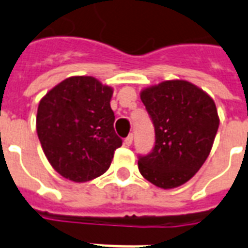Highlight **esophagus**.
Instances as JSON below:
<instances>
[{"label": "esophagus", "instance_id": "34e87169", "mask_svg": "<svg viewBox=\"0 0 248 248\" xmlns=\"http://www.w3.org/2000/svg\"><path fill=\"white\" fill-rule=\"evenodd\" d=\"M132 140H134V135H132V134H130V135H128L127 138L124 139V145H126V147H130V145L132 144Z\"/></svg>", "mask_w": 248, "mask_h": 248}]
</instances>
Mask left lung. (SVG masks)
Returning a JSON list of instances; mask_svg holds the SVG:
<instances>
[{
    "instance_id": "1",
    "label": "left lung",
    "mask_w": 248,
    "mask_h": 248,
    "mask_svg": "<svg viewBox=\"0 0 248 248\" xmlns=\"http://www.w3.org/2000/svg\"><path fill=\"white\" fill-rule=\"evenodd\" d=\"M140 99L155 134L151 153L139 155L140 173L159 188H176L196 175L211 152L219 128L215 103L181 79L148 87Z\"/></svg>"
}]
</instances>
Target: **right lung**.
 Returning a JSON list of instances; mask_svg holds the SVG:
<instances>
[{
  "instance_id": "right-lung-1",
  "label": "right lung",
  "mask_w": 248,
  "mask_h": 248,
  "mask_svg": "<svg viewBox=\"0 0 248 248\" xmlns=\"http://www.w3.org/2000/svg\"><path fill=\"white\" fill-rule=\"evenodd\" d=\"M113 89L90 76L64 79L38 104L37 134L45 155L65 179L85 183L109 169L122 139L113 127Z\"/></svg>"
}]
</instances>
